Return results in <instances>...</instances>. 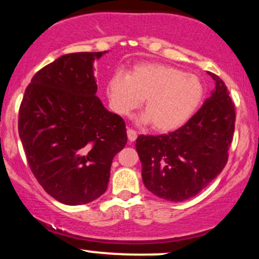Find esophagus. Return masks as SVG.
I'll return each mask as SVG.
<instances>
[{
  "label": "esophagus",
  "mask_w": 259,
  "mask_h": 259,
  "mask_svg": "<svg viewBox=\"0 0 259 259\" xmlns=\"http://www.w3.org/2000/svg\"><path fill=\"white\" fill-rule=\"evenodd\" d=\"M136 138H138V133L132 129V127H129L127 129V139H129V141H135Z\"/></svg>",
  "instance_id": "obj_1"
}]
</instances>
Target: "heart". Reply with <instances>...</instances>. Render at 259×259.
<instances>
[{
	"mask_svg": "<svg viewBox=\"0 0 259 259\" xmlns=\"http://www.w3.org/2000/svg\"><path fill=\"white\" fill-rule=\"evenodd\" d=\"M115 112L129 115L142 105L144 123L158 132H171L186 123L201 105L204 86L194 74L160 63L136 65L129 75L115 73L107 85Z\"/></svg>",
	"mask_w": 259,
	"mask_h": 259,
	"instance_id": "obj_1",
	"label": "heart"
}]
</instances>
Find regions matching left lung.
I'll return each mask as SVG.
<instances>
[{
  "instance_id": "8db88e82",
  "label": "left lung",
  "mask_w": 259,
  "mask_h": 259,
  "mask_svg": "<svg viewBox=\"0 0 259 259\" xmlns=\"http://www.w3.org/2000/svg\"><path fill=\"white\" fill-rule=\"evenodd\" d=\"M208 74L215 81V90L183 126L136 139L145 186L167 201L181 202L200 194L228 162L235 103L224 81L214 73Z\"/></svg>"
}]
</instances>
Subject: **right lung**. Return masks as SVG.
Returning <instances> with one entry per match:
<instances>
[{
  "mask_svg": "<svg viewBox=\"0 0 259 259\" xmlns=\"http://www.w3.org/2000/svg\"><path fill=\"white\" fill-rule=\"evenodd\" d=\"M103 53H69L45 65L19 107L30 170L47 194L69 206L105 194L113 158L127 142L125 121L96 96L92 63Z\"/></svg>",
  "mask_w": 259,
  "mask_h": 259,
  "instance_id": "right-lung-1",
  "label": "right lung"
}]
</instances>
